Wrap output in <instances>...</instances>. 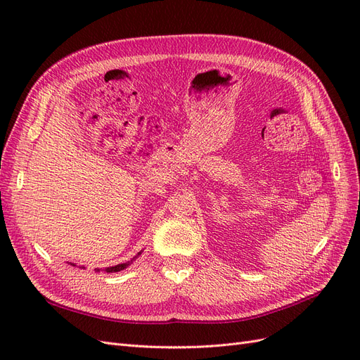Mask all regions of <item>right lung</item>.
Listing matches in <instances>:
<instances>
[{"instance_id":"obj_1","label":"right lung","mask_w":360,"mask_h":360,"mask_svg":"<svg viewBox=\"0 0 360 360\" xmlns=\"http://www.w3.org/2000/svg\"><path fill=\"white\" fill-rule=\"evenodd\" d=\"M141 254H143V250H141V252H138L132 259L127 261V263H122V264H117V266H112V267H105V269H94V270H96V271H105V274H115V271L124 270L126 267H129ZM70 264H72V263H70ZM72 266H75V264H72ZM81 269H85V267H81Z\"/></svg>"}]
</instances>
